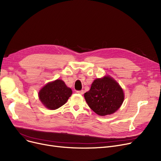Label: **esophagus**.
<instances>
[{"instance_id": "obj_1", "label": "esophagus", "mask_w": 161, "mask_h": 161, "mask_svg": "<svg viewBox=\"0 0 161 161\" xmlns=\"http://www.w3.org/2000/svg\"><path fill=\"white\" fill-rule=\"evenodd\" d=\"M76 92H77V93H78V94H80V95H83V90L77 91H76Z\"/></svg>"}]
</instances>
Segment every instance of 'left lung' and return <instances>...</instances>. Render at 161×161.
I'll return each mask as SVG.
<instances>
[{
  "label": "left lung",
  "mask_w": 161,
  "mask_h": 161,
  "mask_svg": "<svg viewBox=\"0 0 161 161\" xmlns=\"http://www.w3.org/2000/svg\"><path fill=\"white\" fill-rule=\"evenodd\" d=\"M84 97L92 110L101 116L115 113L125 98L119 84L108 75L95 80Z\"/></svg>",
  "instance_id": "1"
}]
</instances>
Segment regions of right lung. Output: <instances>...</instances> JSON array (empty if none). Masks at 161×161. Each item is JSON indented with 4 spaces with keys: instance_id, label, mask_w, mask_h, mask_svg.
Segmentation results:
<instances>
[{
    "instance_id": "obj_1",
    "label": "right lung",
    "mask_w": 161,
    "mask_h": 161,
    "mask_svg": "<svg viewBox=\"0 0 161 161\" xmlns=\"http://www.w3.org/2000/svg\"><path fill=\"white\" fill-rule=\"evenodd\" d=\"M72 89L61 80L49 82L38 92V97L45 107L56 109L64 105L72 95Z\"/></svg>"
}]
</instances>
